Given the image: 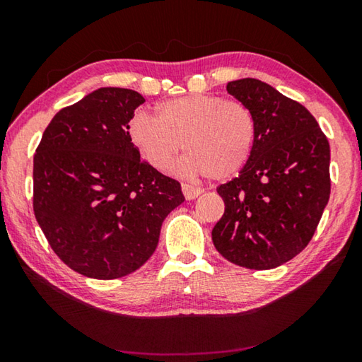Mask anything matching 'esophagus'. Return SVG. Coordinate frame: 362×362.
<instances>
[{
  "label": "esophagus",
  "instance_id": "esophagus-1",
  "mask_svg": "<svg viewBox=\"0 0 362 362\" xmlns=\"http://www.w3.org/2000/svg\"><path fill=\"white\" fill-rule=\"evenodd\" d=\"M182 192H183V194H185L187 199H194V198H198L201 193H203V188L188 185V183H182Z\"/></svg>",
  "mask_w": 362,
  "mask_h": 362
}]
</instances>
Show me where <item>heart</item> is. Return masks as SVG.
Instances as JSON below:
<instances>
[{"label":"heart","mask_w":362,"mask_h":362,"mask_svg":"<svg viewBox=\"0 0 362 362\" xmlns=\"http://www.w3.org/2000/svg\"><path fill=\"white\" fill-rule=\"evenodd\" d=\"M156 115L137 113L129 137L150 166L168 170L182 150V170L225 180L249 163L257 140V119L241 102L194 94L161 103Z\"/></svg>","instance_id":"obj_1"}]
</instances>
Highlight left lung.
<instances>
[{
	"instance_id": "8db88e82",
	"label": "left lung",
	"mask_w": 362,
	"mask_h": 362,
	"mask_svg": "<svg viewBox=\"0 0 362 362\" xmlns=\"http://www.w3.org/2000/svg\"><path fill=\"white\" fill-rule=\"evenodd\" d=\"M226 90L252 110L257 140L249 163L217 188L225 212L212 230L226 260L272 269L308 246L330 196V146L302 103L254 78Z\"/></svg>"
}]
</instances>
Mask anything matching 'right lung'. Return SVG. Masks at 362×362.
<instances>
[{
  "label": "right lung",
  "mask_w": 362,
  "mask_h": 362,
  "mask_svg": "<svg viewBox=\"0 0 362 362\" xmlns=\"http://www.w3.org/2000/svg\"><path fill=\"white\" fill-rule=\"evenodd\" d=\"M136 90L100 88L49 122L33 158V211L49 246L76 273L116 279L155 252L180 183L140 159L129 137Z\"/></svg>",
  "instance_id": "right-lung-1"
}]
</instances>
